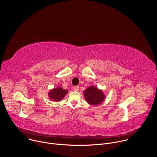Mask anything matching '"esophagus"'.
I'll return each mask as SVG.
<instances>
[{"instance_id":"obj_1","label":"esophagus","mask_w":157,"mask_h":157,"mask_svg":"<svg viewBox=\"0 0 157 157\" xmlns=\"http://www.w3.org/2000/svg\"><path fill=\"white\" fill-rule=\"evenodd\" d=\"M73 89H74V91H78L79 89V86H75V87H73Z\"/></svg>"}]
</instances>
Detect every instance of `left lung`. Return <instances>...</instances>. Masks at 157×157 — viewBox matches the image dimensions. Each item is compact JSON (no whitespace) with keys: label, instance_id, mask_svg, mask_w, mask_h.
<instances>
[{"label":"left lung","instance_id":"1","mask_svg":"<svg viewBox=\"0 0 157 157\" xmlns=\"http://www.w3.org/2000/svg\"><path fill=\"white\" fill-rule=\"evenodd\" d=\"M84 97L86 101L92 105H98L105 99V95L102 89H99L94 86H89L85 89Z\"/></svg>","mask_w":157,"mask_h":157}]
</instances>
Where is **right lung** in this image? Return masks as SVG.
<instances>
[{"instance_id": "1", "label": "right lung", "mask_w": 157, "mask_h": 157, "mask_svg": "<svg viewBox=\"0 0 157 157\" xmlns=\"http://www.w3.org/2000/svg\"><path fill=\"white\" fill-rule=\"evenodd\" d=\"M68 90H65L61 86H58L56 88L50 89L48 93V98L53 101H61L65 96L68 94Z\"/></svg>"}]
</instances>
